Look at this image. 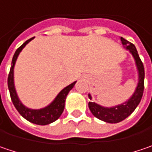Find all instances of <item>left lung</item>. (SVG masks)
Listing matches in <instances>:
<instances>
[{"label": "left lung", "mask_w": 152, "mask_h": 152, "mask_svg": "<svg viewBox=\"0 0 152 152\" xmlns=\"http://www.w3.org/2000/svg\"><path fill=\"white\" fill-rule=\"evenodd\" d=\"M121 42L123 47L132 54L134 59L136 68L138 70V84L133 95L127 101L112 107H105L95 102H89L88 107L92 114L98 119L109 123H117L126 119L136 109L141 100L144 93V80L145 69L141 59L138 54L135 46L121 37ZM89 99H92V96L88 94Z\"/></svg>", "instance_id": "obj_1"}]
</instances>
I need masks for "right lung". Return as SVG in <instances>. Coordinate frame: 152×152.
<instances>
[{
    "mask_svg": "<svg viewBox=\"0 0 152 152\" xmlns=\"http://www.w3.org/2000/svg\"><path fill=\"white\" fill-rule=\"evenodd\" d=\"M35 37H32L29 40H27L23 45H21L16 50L13 58H12V64L11 65L10 72H9L8 78H7V85H8V89L10 92L11 99L13 103L17 110L19 112V114L22 115L23 118H25L27 121L32 122L34 124L48 125L52 122H55L63 113L66 97L68 95L69 91L74 88L76 81L62 89L58 93V94L55 97V99L50 103L48 105H47L46 107L42 108V109H30V108L26 107L23 103L20 101L18 96L17 94L15 85H14V66L16 64L17 58L19 55V53H21V51Z\"/></svg>",
    "mask_w": 152,
    "mask_h": 152,
    "instance_id": "obj_1",
    "label": "right lung"
}]
</instances>
